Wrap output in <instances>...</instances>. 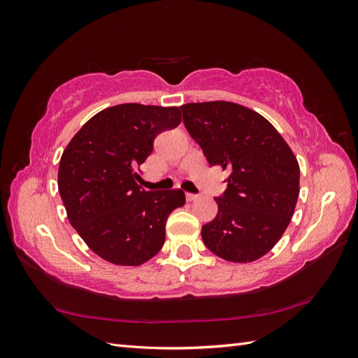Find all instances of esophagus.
Wrapping results in <instances>:
<instances>
[{
  "label": "esophagus",
  "instance_id": "34e87169",
  "mask_svg": "<svg viewBox=\"0 0 358 358\" xmlns=\"http://www.w3.org/2000/svg\"><path fill=\"white\" fill-rule=\"evenodd\" d=\"M196 199H199L197 194H191V192H187V200L188 201H194Z\"/></svg>",
  "mask_w": 358,
  "mask_h": 358
}]
</instances>
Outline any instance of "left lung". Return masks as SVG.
<instances>
[{"mask_svg": "<svg viewBox=\"0 0 358 358\" xmlns=\"http://www.w3.org/2000/svg\"><path fill=\"white\" fill-rule=\"evenodd\" d=\"M180 110L210 167L230 173L227 189L215 197L218 215L201 227V239L227 262H255L278 243L294 213L297 158L276 128L248 107L208 101Z\"/></svg>", "mask_w": 358, "mask_h": 358, "instance_id": "left-lung-1", "label": "left lung"}]
</instances>
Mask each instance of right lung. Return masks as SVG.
<instances>
[{
  "label": "right lung",
  "instance_id": "obj_1",
  "mask_svg": "<svg viewBox=\"0 0 358 358\" xmlns=\"http://www.w3.org/2000/svg\"><path fill=\"white\" fill-rule=\"evenodd\" d=\"M180 121L178 107L117 104L92 116L64 150L58 189L69 221L106 262L140 266L164 245L169 215L185 194L146 191L136 170L155 137Z\"/></svg>",
  "mask_w": 358,
  "mask_h": 358
}]
</instances>
